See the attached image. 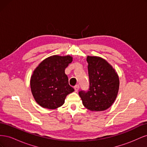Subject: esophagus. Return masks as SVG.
I'll list each match as a JSON object with an SVG mask.
<instances>
[{
	"mask_svg": "<svg viewBox=\"0 0 147 147\" xmlns=\"http://www.w3.org/2000/svg\"><path fill=\"white\" fill-rule=\"evenodd\" d=\"M79 88H80V86H79L78 84H77V85H75V86H74V90H75V92H77V91H78Z\"/></svg>",
	"mask_w": 147,
	"mask_h": 147,
	"instance_id": "34e87169",
	"label": "esophagus"
}]
</instances>
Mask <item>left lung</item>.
Segmentation results:
<instances>
[{
	"label": "left lung",
	"instance_id": "8db88e82",
	"mask_svg": "<svg viewBox=\"0 0 147 147\" xmlns=\"http://www.w3.org/2000/svg\"><path fill=\"white\" fill-rule=\"evenodd\" d=\"M90 86L80 91L83 105L91 111H103L113 104L117 96L119 81L112 66L100 57L88 56Z\"/></svg>",
	"mask_w": 147,
	"mask_h": 147
}]
</instances>
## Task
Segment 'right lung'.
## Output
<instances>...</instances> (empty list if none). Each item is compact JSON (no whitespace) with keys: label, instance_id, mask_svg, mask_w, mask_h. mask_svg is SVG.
<instances>
[{"label":"right lung","instance_id":"obj_1","mask_svg":"<svg viewBox=\"0 0 147 147\" xmlns=\"http://www.w3.org/2000/svg\"><path fill=\"white\" fill-rule=\"evenodd\" d=\"M70 56H53L43 60L34 71L30 88L34 99L43 108L63 105L67 95L74 91L69 84L65 69L72 63Z\"/></svg>","mask_w":147,"mask_h":147}]
</instances>
